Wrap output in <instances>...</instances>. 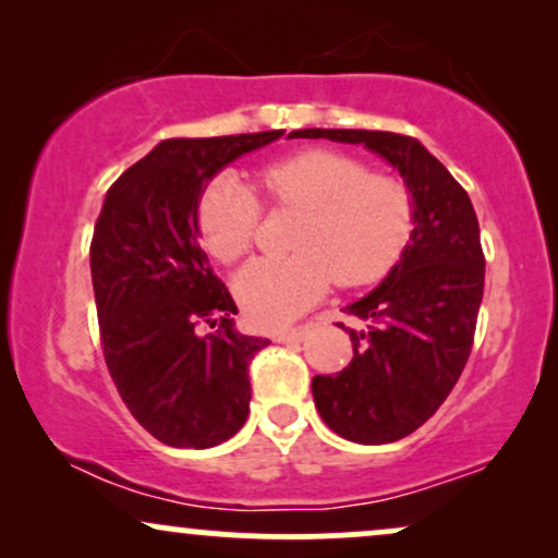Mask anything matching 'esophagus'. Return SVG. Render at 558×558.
<instances>
[{
    "mask_svg": "<svg viewBox=\"0 0 558 558\" xmlns=\"http://www.w3.org/2000/svg\"><path fill=\"white\" fill-rule=\"evenodd\" d=\"M306 325H299V328H288V330H278L275 332V341L278 343H299V341H304L306 338Z\"/></svg>",
    "mask_w": 558,
    "mask_h": 558,
    "instance_id": "obj_1",
    "label": "esophagus"
}]
</instances>
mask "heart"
Listing matches in <instances>:
<instances>
[{
  "label": "heart",
  "instance_id": "b5f03b06",
  "mask_svg": "<svg viewBox=\"0 0 558 558\" xmlns=\"http://www.w3.org/2000/svg\"><path fill=\"white\" fill-rule=\"evenodd\" d=\"M275 209L301 213L291 257H259L235 278V296L257 325H283L341 288L373 286L399 265L414 233V198L399 178L369 172L360 157L304 149L257 172ZM202 243L222 265L252 248L259 198L230 175L207 183L196 207Z\"/></svg>",
  "mask_w": 558,
  "mask_h": 558
}]
</instances>
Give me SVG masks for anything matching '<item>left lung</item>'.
Masks as SVG:
<instances>
[{"label":"left lung","mask_w":558,"mask_h":558,"mask_svg":"<svg viewBox=\"0 0 558 558\" xmlns=\"http://www.w3.org/2000/svg\"><path fill=\"white\" fill-rule=\"evenodd\" d=\"M293 138L364 144L386 157L414 198V233L399 265L369 296L345 306L354 360L315 375L312 396L330 430L354 444H393L438 412L457 386L485 288L475 207L417 138L354 128H304ZM343 328V323H341Z\"/></svg>","instance_id":"left-lung-1"}]
</instances>
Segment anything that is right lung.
Returning <instances> with one entry per match:
<instances>
[{"instance_id": "obj_1", "label": "right lung", "mask_w": 558, "mask_h": 558, "mask_svg": "<svg viewBox=\"0 0 558 558\" xmlns=\"http://www.w3.org/2000/svg\"><path fill=\"white\" fill-rule=\"evenodd\" d=\"M283 131L168 138L107 191L92 239L99 338L120 399L175 448H209L248 417V364L267 338L233 328L235 301L198 246L204 183Z\"/></svg>"}]
</instances>
